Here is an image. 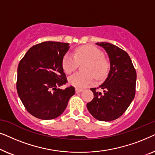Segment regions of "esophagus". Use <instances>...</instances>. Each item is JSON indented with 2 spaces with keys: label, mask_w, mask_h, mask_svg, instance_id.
Instances as JSON below:
<instances>
[{
  "label": "esophagus",
  "mask_w": 155,
  "mask_h": 155,
  "mask_svg": "<svg viewBox=\"0 0 155 155\" xmlns=\"http://www.w3.org/2000/svg\"><path fill=\"white\" fill-rule=\"evenodd\" d=\"M82 91H83V89H80V88H76L75 89V92L76 93H80V92H82Z\"/></svg>",
  "instance_id": "obj_1"
}]
</instances>
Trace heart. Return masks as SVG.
I'll return each instance as SVG.
<instances>
[{"instance_id": "1", "label": "heart", "mask_w": 155, "mask_h": 155, "mask_svg": "<svg viewBox=\"0 0 155 155\" xmlns=\"http://www.w3.org/2000/svg\"><path fill=\"white\" fill-rule=\"evenodd\" d=\"M84 73L74 74L68 78L69 83L75 87L83 88L90 86L94 81V77L101 80L107 75L110 63L104 56L102 51L96 46L85 45L75 49V56L66 53L63 57L62 67L67 74H71L81 63Z\"/></svg>"}]
</instances>
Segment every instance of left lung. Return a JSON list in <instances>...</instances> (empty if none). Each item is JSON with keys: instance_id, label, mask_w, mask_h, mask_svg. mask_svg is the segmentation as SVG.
I'll use <instances>...</instances> for the list:
<instances>
[{"instance_id": "1", "label": "left lung", "mask_w": 155, "mask_h": 155, "mask_svg": "<svg viewBox=\"0 0 155 155\" xmlns=\"http://www.w3.org/2000/svg\"><path fill=\"white\" fill-rule=\"evenodd\" d=\"M104 48L110 60L108 77L99 87L103 93L91 88L94 98L87 104L93 117L101 121H111L122 116L135 97L137 74L129 55L121 48L107 42L97 43Z\"/></svg>"}]
</instances>
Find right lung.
<instances>
[{
	"label": "right lung",
	"mask_w": 155,
	"mask_h": 155,
	"mask_svg": "<svg viewBox=\"0 0 155 155\" xmlns=\"http://www.w3.org/2000/svg\"><path fill=\"white\" fill-rule=\"evenodd\" d=\"M69 44L44 41L33 46L21 59L18 67L17 91L29 114L42 120L62 114L75 87L57 88L67 83L62 59Z\"/></svg>",
	"instance_id": "add662e5"
}]
</instances>
